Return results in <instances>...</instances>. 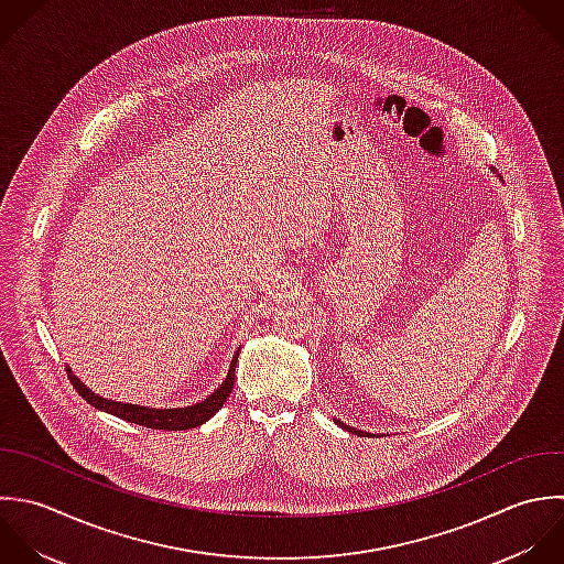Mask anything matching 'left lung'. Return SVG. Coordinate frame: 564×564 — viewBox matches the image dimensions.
I'll return each mask as SVG.
<instances>
[{
  "mask_svg": "<svg viewBox=\"0 0 564 564\" xmlns=\"http://www.w3.org/2000/svg\"><path fill=\"white\" fill-rule=\"evenodd\" d=\"M340 429H345L347 433H354V435H360V437H367V435H371V433H365V431H358V429H354V426H347V424H343L340 420H334Z\"/></svg>",
  "mask_w": 564,
  "mask_h": 564,
  "instance_id": "left-lung-1",
  "label": "left lung"
}]
</instances>
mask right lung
<instances>
[{"mask_svg": "<svg viewBox=\"0 0 564 564\" xmlns=\"http://www.w3.org/2000/svg\"><path fill=\"white\" fill-rule=\"evenodd\" d=\"M239 349L235 351V358L230 362V369H228L224 382L206 400H202L193 406H184V409H149V406H140V404L107 400V398L94 393L89 387H85L74 376V371L69 367H67V378L74 384L76 393L98 411H105V413L116 415L124 422L147 426V429H155V431H186V429H195V426H202L204 422H208L224 406V402L228 400V395L232 391V384H235V367H237Z\"/></svg>", "mask_w": 564, "mask_h": 564, "instance_id": "add662e5", "label": "right lung"}]
</instances>
